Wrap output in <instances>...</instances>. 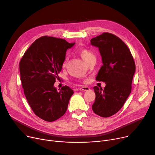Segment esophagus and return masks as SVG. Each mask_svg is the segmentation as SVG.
Wrapping results in <instances>:
<instances>
[{
  "label": "esophagus",
  "instance_id": "1",
  "mask_svg": "<svg viewBox=\"0 0 155 155\" xmlns=\"http://www.w3.org/2000/svg\"><path fill=\"white\" fill-rule=\"evenodd\" d=\"M89 90H90V88H89L88 87H87V86H83L79 88V91H88Z\"/></svg>",
  "mask_w": 155,
  "mask_h": 155
}]
</instances>
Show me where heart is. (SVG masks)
Wrapping results in <instances>:
<instances>
[{
  "label": "heart",
  "mask_w": 155,
  "mask_h": 155,
  "mask_svg": "<svg viewBox=\"0 0 155 155\" xmlns=\"http://www.w3.org/2000/svg\"><path fill=\"white\" fill-rule=\"evenodd\" d=\"M78 54L80 56L81 58H82L88 64H90L93 61L96 60L95 54L91 50H88V49H82V50H80L78 51ZM67 60H68V57L67 56L66 58H65L64 62L63 63L64 66L66 65Z\"/></svg>",
  "instance_id": "obj_1"
}]
</instances>
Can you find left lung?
I'll return each instance as SVG.
<instances>
[{
  "mask_svg": "<svg viewBox=\"0 0 155 155\" xmlns=\"http://www.w3.org/2000/svg\"><path fill=\"white\" fill-rule=\"evenodd\" d=\"M91 42L99 48L103 63L96 80L105 84L104 89L94 87L92 110L99 116L108 117L122 108L131 92L135 63L127 45L114 35L104 32Z\"/></svg>",
  "mask_w": 155,
  "mask_h": 155,
  "instance_id": "1",
  "label": "left lung"
}]
</instances>
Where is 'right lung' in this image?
I'll return each mask as SVG.
<instances>
[{
  "instance_id": "obj_1",
  "label": "right lung",
  "mask_w": 155,
  "mask_h": 155,
  "mask_svg": "<svg viewBox=\"0 0 155 155\" xmlns=\"http://www.w3.org/2000/svg\"><path fill=\"white\" fill-rule=\"evenodd\" d=\"M75 43L54 37L37 39L24 53L19 63L21 80L31 108L39 118L52 122L66 112L73 90L54 87L65 60L66 52Z\"/></svg>"
}]
</instances>
